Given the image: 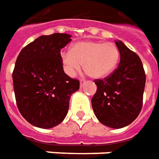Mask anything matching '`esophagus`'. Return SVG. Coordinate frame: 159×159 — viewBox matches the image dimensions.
I'll list each match as a JSON object with an SVG mask.
<instances>
[{
	"mask_svg": "<svg viewBox=\"0 0 159 159\" xmlns=\"http://www.w3.org/2000/svg\"><path fill=\"white\" fill-rule=\"evenodd\" d=\"M85 83H86V80H83V79H81V80H80V86L82 87V86L85 85Z\"/></svg>",
	"mask_w": 159,
	"mask_h": 159,
	"instance_id": "1",
	"label": "esophagus"
}]
</instances>
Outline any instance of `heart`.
<instances>
[{
	"label": "heart",
	"instance_id": "b5f03b06",
	"mask_svg": "<svg viewBox=\"0 0 159 159\" xmlns=\"http://www.w3.org/2000/svg\"><path fill=\"white\" fill-rule=\"evenodd\" d=\"M120 53L114 43L93 40L80 41L70 52L62 53L61 61L66 73L74 76L84 64L86 73L94 79L109 76L119 64Z\"/></svg>",
	"mask_w": 159,
	"mask_h": 159
}]
</instances>
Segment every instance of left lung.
Here are the masks:
<instances>
[{
	"label": "left lung",
	"instance_id": "8db88e82",
	"mask_svg": "<svg viewBox=\"0 0 159 159\" xmlns=\"http://www.w3.org/2000/svg\"><path fill=\"white\" fill-rule=\"evenodd\" d=\"M115 43L120 53L119 66L104 80H95L92 107L100 123L119 129L132 123L141 111L145 73L137 53L120 40Z\"/></svg>",
	"mask_w": 159,
	"mask_h": 159
}]
</instances>
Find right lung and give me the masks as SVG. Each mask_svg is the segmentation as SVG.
Returning a JSON list of instances; mask_svg holds the SVG:
<instances>
[{"instance_id": "1", "label": "right lung", "mask_w": 159, "mask_h": 159, "mask_svg": "<svg viewBox=\"0 0 159 159\" xmlns=\"http://www.w3.org/2000/svg\"><path fill=\"white\" fill-rule=\"evenodd\" d=\"M67 34L42 35L23 48L13 72L16 104L20 114L36 127L49 129L67 114L71 95L80 81L63 70L61 50L71 41Z\"/></svg>"}]
</instances>
